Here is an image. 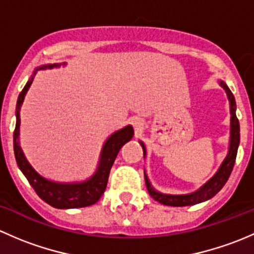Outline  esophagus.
Returning a JSON list of instances; mask_svg holds the SVG:
<instances>
[{"label":"esophagus","mask_w":254,"mask_h":254,"mask_svg":"<svg viewBox=\"0 0 254 254\" xmlns=\"http://www.w3.org/2000/svg\"><path fill=\"white\" fill-rule=\"evenodd\" d=\"M134 127L136 130H140L142 127V123L140 122V120H135V122H134Z\"/></svg>","instance_id":"esophagus-1"}]
</instances>
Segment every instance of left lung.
I'll return each instance as SVG.
<instances>
[{
  "label": "left lung",
  "mask_w": 254,
  "mask_h": 254,
  "mask_svg": "<svg viewBox=\"0 0 254 254\" xmlns=\"http://www.w3.org/2000/svg\"><path fill=\"white\" fill-rule=\"evenodd\" d=\"M221 86L224 87L225 91H226L227 97H229L230 104H231V143H230V151L227 157L225 158L224 163L221 165L220 170L217 171V173L210 179L205 186L201 187L199 190H196L195 193L188 194V195H166V194H161L158 191H156L155 189L151 187L150 182H148L147 177L145 176V183L146 188H147L148 194L155 199L156 201L161 204H165L168 206H188V205H194V204L201 203V201H205L207 199L212 198L216 193H219L221 190L222 187L225 186V183L229 179L230 175H231L232 170H234L235 161H236L237 156V148L238 143H240V123L236 117V102H235V97L232 94V92L230 91L229 87L224 83V82H220ZM142 150H143V156H145V146L141 142Z\"/></svg>",
  "instance_id": "left-lung-1"
}]
</instances>
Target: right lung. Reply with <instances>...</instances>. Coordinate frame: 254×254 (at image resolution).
Listing matches in <instances>:
<instances>
[{"label": "right lung", "instance_id": "obj_1", "mask_svg": "<svg viewBox=\"0 0 254 254\" xmlns=\"http://www.w3.org/2000/svg\"><path fill=\"white\" fill-rule=\"evenodd\" d=\"M55 66H59V64L42 66L40 68H53ZM32 82L33 78L29 79L24 86V88L22 89L19 97H18L16 107L17 122L16 129H14L13 132V148L18 167L22 171L23 175L25 176V178L28 179V182L33 187L35 193L39 195V198H42L49 205L56 207V209H73V207L93 205V204H96L101 199L102 194L106 190L109 172H111V168L113 163H114L115 157H117L122 146L131 139L132 135H134V130L129 125V127H125L124 129L114 132L107 140V142L104 143L103 151H102L98 170H97L96 175L92 177L89 181L79 184H60L49 182L33 170L32 166L25 160L24 155H23L22 150L19 147V142H18L20 124L19 108Z\"/></svg>", "mask_w": 254, "mask_h": 254}]
</instances>
